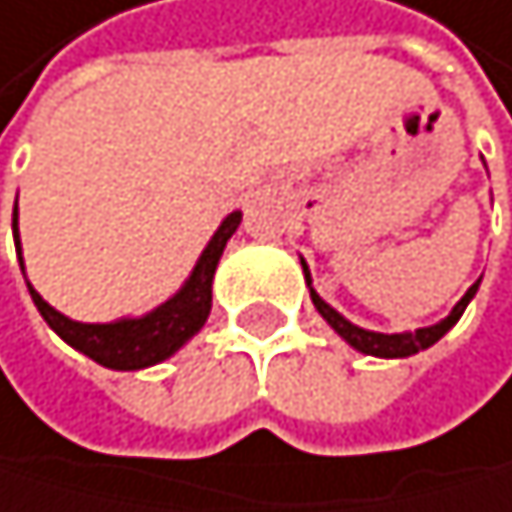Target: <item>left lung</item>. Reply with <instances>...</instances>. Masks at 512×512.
I'll return each mask as SVG.
<instances>
[{
    "label": "left lung",
    "instance_id": "8db88e82",
    "mask_svg": "<svg viewBox=\"0 0 512 512\" xmlns=\"http://www.w3.org/2000/svg\"><path fill=\"white\" fill-rule=\"evenodd\" d=\"M302 275H306V284H309V293H312V302H315L318 315H321L333 330H337L352 349H358V352H364V355H377V358H408V355H417V352L429 349L433 343H439V340L445 337V333L460 321L463 309L470 306V299H473L476 290H479V281H476L467 293L460 296V302L451 309V315L442 318V321L433 324V327L405 330V333H377V330H364V327L346 321L337 309L327 306V302H324V299L315 293V287H312V275H309V265H306V262H302Z\"/></svg>",
    "mask_w": 512,
    "mask_h": 512
}]
</instances>
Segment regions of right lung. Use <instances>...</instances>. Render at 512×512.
<instances>
[{
	"mask_svg": "<svg viewBox=\"0 0 512 512\" xmlns=\"http://www.w3.org/2000/svg\"><path fill=\"white\" fill-rule=\"evenodd\" d=\"M237 225H241V213L225 216L219 231L210 237V244H206V250L200 253L182 290L141 318H120L110 324H83V321H73V318L61 315L58 309H52L49 302L30 287V281H27V287H30V296L36 302L39 315L45 318V324H49L67 346H73L76 352H83L92 361L110 367V371H141V367L160 364L169 355L179 352L206 324V318H210L213 275H216V265L222 259L228 237L237 231ZM11 231H14V247H18L21 271H24L21 234H18V200H14V213H11Z\"/></svg>",
	"mask_w": 512,
	"mask_h": 512,
	"instance_id": "1",
	"label": "right lung"
}]
</instances>
